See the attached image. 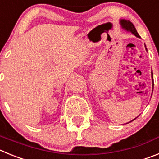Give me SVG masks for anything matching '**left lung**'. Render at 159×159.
<instances>
[{
    "label": "left lung",
    "instance_id": "obj_1",
    "mask_svg": "<svg viewBox=\"0 0 159 159\" xmlns=\"http://www.w3.org/2000/svg\"><path fill=\"white\" fill-rule=\"evenodd\" d=\"M120 25H121V26H122V28H123V29H126L127 31H130L132 34H134L135 36L140 38V36L138 34V32H137V31H136L135 28H134V25H133V24H132L131 22L130 21V20H125V19L120 20ZM146 49H147V48H146ZM151 77L153 78V73L152 72H151ZM152 81H153V80H152ZM135 119H136V118H135ZM135 119H134L133 120H131V121H134ZM131 121H130V122H131Z\"/></svg>",
    "mask_w": 159,
    "mask_h": 159
}]
</instances>
